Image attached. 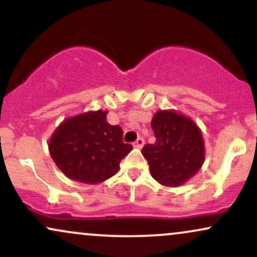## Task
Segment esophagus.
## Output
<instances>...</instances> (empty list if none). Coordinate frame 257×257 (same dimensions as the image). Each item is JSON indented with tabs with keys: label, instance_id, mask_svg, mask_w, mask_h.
Here are the masks:
<instances>
[{
	"label": "esophagus",
	"instance_id": "34e87169",
	"mask_svg": "<svg viewBox=\"0 0 257 257\" xmlns=\"http://www.w3.org/2000/svg\"><path fill=\"white\" fill-rule=\"evenodd\" d=\"M144 144H145L144 139L143 138H138L137 140H135V143L133 144V146H134L135 149H141V147L144 146Z\"/></svg>",
	"mask_w": 257,
	"mask_h": 257
}]
</instances>
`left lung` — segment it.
Segmentation results:
<instances>
[{
    "label": "left lung",
    "mask_w": 257,
    "mask_h": 257,
    "mask_svg": "<svg viewBox=\"0 0 257 257\" xmlns=\"http://www.w3.org/2000/svg\"><path fill=\"white\" fill-rule=\"evenodd\" d=\"M156 143L147 144L143 156L152 178L167 187H179L198 173L205 159L199 126L185 114L161 110L151 122Z\"/></svg>",
    "instance_id": "8db88e82"
}]
</instances>
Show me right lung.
<instances>
[{"label":"right lung","mask_w":257,"mask_h":257,"mask_svg":"<svg viewBox=\"0 0 257 257\" xmlns=\"http://www.w3.org/2000/svg\"><path fill=\"white\" fill-rule=\"evenodd\" d=\"M107 111H88L63 120L49 139L51 157L73 181L95 185L119 170V163L133 150L123 143L119 125L106 120Z\"/></svg>","instance_id":"obj_1"}]
</instances>
